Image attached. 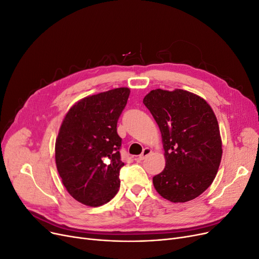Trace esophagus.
Returning a JSON list of instances; mask_svg holds the SVG:
<instances>
[{
	"label": "esophagus",
	"mask_w": 259,
	"mask_h": 259,
	"mask_svg": "<svg viewBox=\"0 0 259 259\" xmlns=\"http://www.w3.org/2000/svg\"><path fill=\"white\" fill-rule=\"evenodd\" d=\"M150 153H151V149H149V148H145V149L143 150L142 154H140V156H139V160H140V161L145 160V159H146V156H148Z\"/></svg>",
	"instance_id": "34e87169"
}]
</instances>
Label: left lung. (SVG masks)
<instances>
[{"label": "left lung", "instance_id": "8db88e82", "mask_svg": "<svg viewBox=\"0 0 259 259\" xmlns=\"http://www.w3.org/2000/svg\"><path fill=\"white\" fill-rule=\"evenodd\" d=\"M144 105L159 126L165 150L164 170L152 178L154 188L175 203L190 201L209 187L222 148L217 118L203 98L177 89H156Z\"/></svg>", "mask_w": 259, "mask_h": 259}]
</instances>
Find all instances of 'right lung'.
<instances>
[{"instance_id": "obj_1", "label": "right lung", "mask_w": 259, "mask_h": 259, "mask_svg": "<svg viewBox=\"0 0 259 259\" xmlns=\"http://www.w3.org/2000/svg\"><path fill=\"white\" fill-rule=\"evenodd\" d=\"M130 90L118 88L81 99L67 112L56 140L57 170L69 194L80 203L99 206L120 185L121 139L117 120Z\"/></svg>"}]
</instances>
